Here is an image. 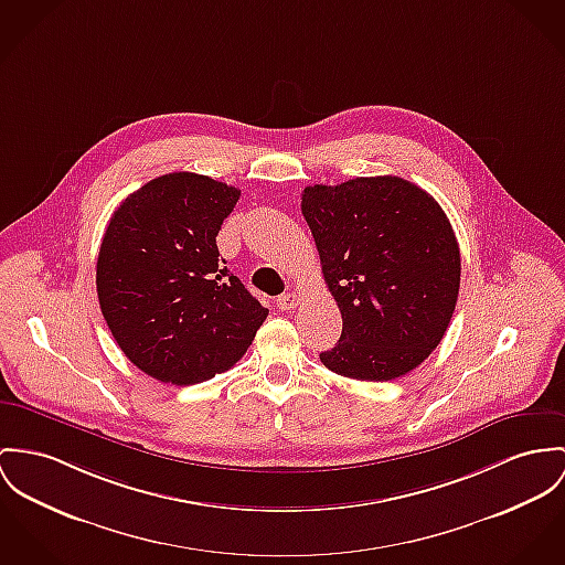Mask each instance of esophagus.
Here are the masks:
<instances>
[{
  "instance_id": "34e87169",
  "label": "esophagus",
  "mask_w": 565,
  "mask_h": 565,
  "mask_svg": "<svg viewBox=\"0 0 565 565\" xmlns=\"http://www.w3.org/2000/svg\"><path fill=\"white\" fill-rule=\"evenodd\" d=\"M297 305H299V297H297L295 292H286V295H281V297L277 299V307H279L281 311L292 309V307H297Z\"/></svg>"
}]
</instances>
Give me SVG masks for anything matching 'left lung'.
Wrapping results in <instances>:
<instances>
[{"instance_id": "left-lung-1", "label": "left lung", "mask_w": 565, "mask_h": 565, "mask_svg": "<svg viewBox=\"0 0 565 565\" xmlns=\"http://www.w3.org/2000/svg\"><path fill=\"white\" fill-rule=\"evenodd\" d=\"M305 221L342 311L320 361L356 381H393L424 363L451 320L460 249L435 198L397 175L305 186Z\"/></svg>"}]
</instances>
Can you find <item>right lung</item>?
<instances>
[{
  "label": "right lung",
  "instance_id": "obj_1",
  "mask_svg": "<svg viewBox=\"0 0 565 565\" xmlns=\"http://www.w3.org/2000/svg\"><path fill=\"white\" fill-rule=\"evenodd\" d=\"M241 191L174 172L146 182L105 230L96 292L107 327L148 376L195 385L230 370L268 316L218 258L217 234Z\"/></svg>",
  "mask_w": 565,
  "mask_h": 565
}]
</instances>
